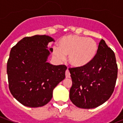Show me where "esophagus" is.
I'll list each match as a JSON object with an SVG mask.
<instances>
[{
  "label": "esophagus",
  "mask_w": 123,
  "mask_h": 123,
  "mask_svg": "<svg viewBox=\"0 0 123 123\" xmlns=\"http://www.w3.org/2000/svg\"><path fill=\"white\" fill-rule=\"evenodd\" d=\"M65 76H66V78H70V73H69L68 69H67V70H66V72H65Z\"/></svg>",
  "instance_id": "34e87169"
}]
</instances>
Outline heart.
Here are the masks:
<instances>
[{"instance_id":"b5f03b06","label":"heart","mask_w":123,"mask_h":123,"mask_svg":"<svg viewBox=\"0 0 123 123\" xmlns=\"http://www.w3.org/2000/svg\"><path fill=\"white\" fill-rule=\"evenodd\" d=\"M97 50V44L92 38L69 34L61 38L58 49H55V54L60 60L69 56V62L71 66L82 68L94 60Z\"/></svg>"}]
</instances>
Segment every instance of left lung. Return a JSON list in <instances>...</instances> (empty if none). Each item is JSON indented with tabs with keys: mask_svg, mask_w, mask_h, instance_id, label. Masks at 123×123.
Here are the masks:
<instances>
[{
	"mask_svg": "<svg viewBox=\"0 0 123 123\" xmlns=\"http://www.w3.org/2000/svg\"><path fill=\"white\" fill-rule=\"evenodd\" d=\"M72 86L69 98L76 106L96 108L112 95L115 89L118 65L113 51L102 39L94 60L82 68H69Z\"/></svg>",
	"mask_w": 123,
	"mask_h": 123,
	"instance_id": "1",
	"label": "left lung"
}]
</instances>
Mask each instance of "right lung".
Masks as SVG:
<instances>
[{"label":"right lung","mask_w":123,"mask_h":123,"mask_svg":"<svg viewBox=\"0 0 123 123\" xmlns=\"http://www.w3.org/2000/svg\"><path fill=\"white\" fill-rule=\"evenodd\" d=\"M50 36L25 37L12 48L7 61L8 87L22 105L39 107L48 104L53 90L65 78V65H52L46 61L53 49H47Z\"/></svg>","instance_id":"obj_1"}]
</instances>
